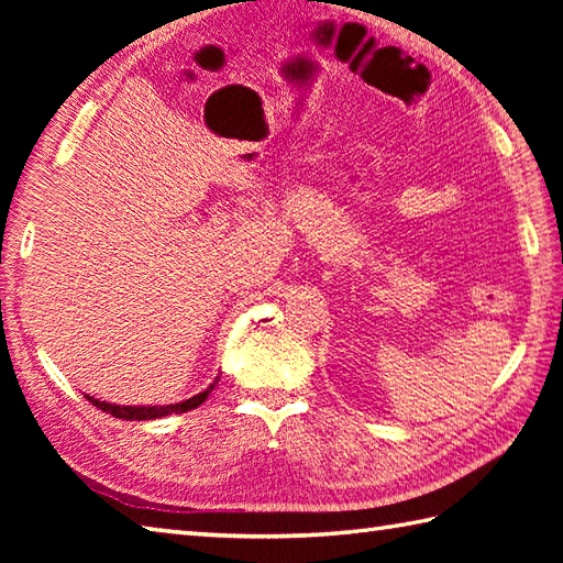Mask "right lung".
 I'll return each instance as SVG.
<instances>
[{
	"mask_svg": "<svg viewBox=\"0 0 563 563\" xmlns=\"http://www.w3.org/2000/svg\"><path fill=\"white\" fill-rule=\"evenodd\" d=\"M220 377H214L212 385L196 394V397H190L186 401H178V404H166V406H121V404H109V401H101V399H93L87 394V399L97 406V409L111 413L115 418H123V421H152V418H162V416H172V413H186L190 409H196L202 401L210 397V391L218 385Z\"/></svg>",
	"mask_w": 563,
	"mask_h": 563,
	"instance_id": "1",
	"label": "right lung"
}]
</instances>
